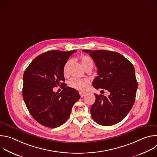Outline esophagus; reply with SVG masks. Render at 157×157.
<instances>
[{"instance_id":"34e87169","label":"esophagus","mask_w":157,"mask_h":157,"mask_svg":"<svg viewBox=\"0 0 157 157\" xmlns=\"http://www.w3.org/2000/svg\"><path fill=\"white\" fill-rule=\"evenodd\" d=\"M79 95H80V96H81V98H82V97H84V96L86 95V93H82V92H79Z\"/></svg>"}]
</instances>
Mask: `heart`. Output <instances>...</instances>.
<instances>
[{"label":"heart","instance_id":"heart-1","mask_svg":"<svg viewBox=\"0 0 157 157\" xmlns=\"http://www.w3.org/2000/svg\"><path fill=\"white\" fill-rule=\"evenodd\" d=\"M71 63V60H68L67 61L63 68V73L64 75H67L68 73V68ZM81 63L82 66H83V68L86 70L89 68H92L93 67V59L89 56H82L81 58ZM89 81L87 79H81L78 78H73L71 79L70 82H69V86L73 88L76 89V90L81 91V92H85L87 91V89L88 88V85H89Z\"/></svg>","mask_w":157,"mask_h":157}]
</instances>
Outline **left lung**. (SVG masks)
<instances>
[{"mask_svg": "<svg viewBox=\"0 0 157 157\" xmlns=\"http://www.w3.org/2000/svg\"><path fill=\"white\" fill-rule=\"evenodd\" d=\"M82 51L89 53L98 68V76L92 82L93 87L110 92L107 98L94 94L96 101L90 110L92 117L103 126L117 124L126 117L135 102L138 83L134 67L117 52Z\"/></svg>", "mask_w": 157, "mask_h": 157, "instance_id": "left-lung-1", "label": "left lung"}]
</instances>
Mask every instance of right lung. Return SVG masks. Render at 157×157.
Instances as JSON below:
<instances>
[{"instance_id": "1", "label": "right lung", "mask_w": 157, "mask_h": 157, "mask_svg": "<svg viewBox=\"0 0 157 157\" xmlns=\"http://www.w3.org/2000/svg\"><path fill=\"white\" fill-rule=\"evenodd\" d=\"M76 50H52L36 57L23 76L22 96L33 118L43 126L56 128L69 118L74 104L80 99L75 89L66 86L63 68ZM60 85V93L53 87Z\"/></svg>"}]
</instances>
